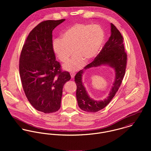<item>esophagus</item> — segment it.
<instances>
[{"instance_id": "1", "label": "esophagus", "mask_w": 151, "mask_h": 151, "mask_svg": "<svg viewBox=\"0 0 151 151\" xmlns=\"http://www.w3.org/2000/svg\"><path fill=\"white\" fill-rule=\"evenodd\" d=\"M70 75H71V77L73 78L74 77L75 75H76V73L74 72H71L70 73Z\"/></svg>"}]
</instances>
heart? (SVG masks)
Segmentation results:
<instances>
[{
    "label": "heart",
    "mask_w": 151,
    "mask_h": 151,
    "mask_svg": "<svg viewBox=\"0 0 151 151\" xmlns=\"http://www.w3.org/2000/svg\"><path fill=\"white\" fill-rule=\"evenodd\" d=\"M105 39V32L99 25L76 24L67 28L63 33L61 39L53 43V49L62 62H66L74 53L73 57L63 68L69 71L81 68L85 60L89 62L98 54Z\"/></svg>",
    "instance_id": "obj_1"
}]
</instances>
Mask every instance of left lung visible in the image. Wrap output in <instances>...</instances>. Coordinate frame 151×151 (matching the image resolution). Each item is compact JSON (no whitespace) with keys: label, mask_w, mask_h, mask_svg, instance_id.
<instances>
[{"label":"left lung","mask_w":151,"mask_h":151,"mask_svg":"<svg viewBox=\"0 0 151 151\" xmlns=\"http://www.w3.org/2000/svg\"><path fill=\"white\" fill-rule=\"evenodd\" d=\"M110 26L111 35L101 51L94 60L79 71L74 78L78 105L81 109L87 112H96L108 105L119 89L126 73L127 55L124 50L123 37L114 24L111 23ZM102 64L109 65L114 68L116 77L108 98L104 101H96L90 99L87 95L82 82V76L86 69Z\"/></svg>","instance_id":"1"}]
</instances>
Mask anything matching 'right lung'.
<instances>
[{
  "label": "right lung",
  "instance_id": "1",
  "mask_svg": "<svg viewBox=\"0 0 151 151\" xmlns=\"http://www.w3.org/2000/svg\"><path fill=\"white\" fill-rule=\"evenodd\" d=\"M65 19L40 22L29 32L22 48L19 71L24 93L31 105L50 113L61 106L63 87L71 76L62 71L53 49L52 31Z\"/></svg>",
  "mask_w": 151,
  "mask_h": 151
}]
</instances>
